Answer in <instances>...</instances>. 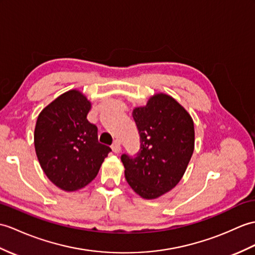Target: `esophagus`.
I'll return each instance as SVG.
<instances>
[{"mask_svg":"<svg viewBox=\"0 0 255 255\" xmlns=\"http://www.w3.org/2000/svg\"><path fill=\"white\" fill-rule=\"evenodd\" d=\"M112 150H113V152H115V153L121 152L122 145H121V141L120 140H115L113 142V144H112Z\"/></svg>","mask_w":255,"mask_h":255,"instance_id":"1","label":"esophagus"}]
</instances>
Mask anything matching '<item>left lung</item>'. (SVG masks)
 Returning <instances> with one entry per match:
<instances>
[{"instance_id":"8db88e82","label":"left lung","mask_w":255,"mask_h":255,"mask_svg":"<svg viewBox=\"0 0 255 255\" xmlns=\"http://www.w3.org/2000/svg\"><path fill=\"white\" fill-rule=\"evenodd\" d=\"M133 120L140 134L134 156L122 155L125 178L144 199H156L171 190L185 174L194 149L191 116L166 94H155L143 108H135Z\"/></svg>"}]
</instances>
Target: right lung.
I'll return each instance as SVG.
<instances>
[{
	"label": "right lung",
	"instance_id": "obj_1",
	"mask_svg": "<svg viewBox=\"0 0 255 255\" xmlns=\"http://www.w3.org/2000/svg\"><path fill=\"white\" fill-rule=\"evenodd\" d=\"M91 104L70 90L41 112L34 129V147L44 174L65 191L84 188L96 178L112 151L100 143L98 127L87 120Z\"/></svg>",
	"mask_w": 255,
	"mask_h": 255
}]
</instances>
